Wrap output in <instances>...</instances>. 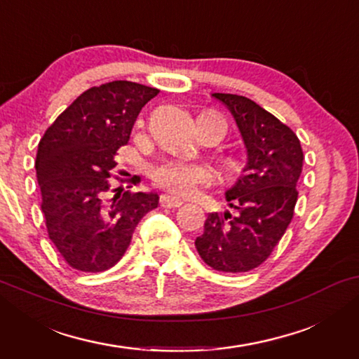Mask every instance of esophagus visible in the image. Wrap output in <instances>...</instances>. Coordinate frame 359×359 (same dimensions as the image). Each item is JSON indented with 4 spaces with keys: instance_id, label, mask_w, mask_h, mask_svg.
Segmentation results:
<instances>
[{
    "instance_id": "34e87169",
    "label": "esophagus",
    "mask_w": 359,
    "mask_h": 359,
    "mask_svg": "<svg viewBox=\"0 0 359 359\" xmlns=\"http://www.w3.org/2000/svg\"><path fill=\"white\" fill-rule=\"evenodd\" d=\"M160 204L163 205V208H168V209H175V208H180L181 204H183V201L180 198H175V196H170V194H163L160 198Z\"/></svg>"
}]
</instances>
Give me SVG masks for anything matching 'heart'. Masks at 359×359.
Returning a JSON list of instances; mask_svg holds the SVG:
<instances>
[{
  "instance_id": "obj_1",
  "label": "heart",
  "mask_w": 359,
  "mask_h": 359,
  "mask_svg": "<svg viewBox=\"0 0 359 359\" xmlns=\"http://www.w3.org/2000/svg\"><path fill=\"white\" fill-rule=\"evenodd\" d=\"M155 183L170 193L178 196L193 194L198 186L209 184L212 181V171L209 166L193 161L170 160L154 171Z\"/></svg>"
}]
</instances>
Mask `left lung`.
<instances>
[{"label":"left lung","mask_w":359,"mask_h":359,"mask_svg":"<svg viewBox=\"0 0 359 359\" xmlns=\"http://www.w3.org/2000/svg\"><path fill=\"white\" fill-rule=\"evenodd\" d=\"M212 96L235 117L247 147V165L225 191L237 214H209L194 245L212 269L245 273L271 255L291 224L304 154L297 135L255 101L229 93Z\"/></svg>","instance_id":"left-lung-1"}]
</instances>
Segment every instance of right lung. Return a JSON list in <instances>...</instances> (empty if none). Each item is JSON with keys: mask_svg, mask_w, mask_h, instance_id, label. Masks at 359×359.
<instances>
[{"mask_svg": "<svg viewBox=\"0 0 359 359\" xmlns=\"http://www.w3.org/2000/svg\"><path fill=\"white\" fill-rule=\"evenodd\" d=\"M156 88L117 80L76 97L39 142L37 183L48 237L72 268L100 273L124 257L158 194L112 189L116 151ZM114 192V195H111Z\"/></svg>", "mask_w": 359, "mask_h": 359, "instance_id": "add662e5", "label": "right lung"}]
</instances>
